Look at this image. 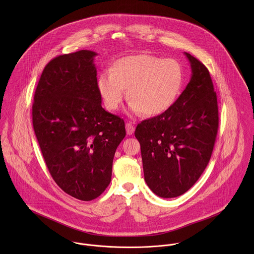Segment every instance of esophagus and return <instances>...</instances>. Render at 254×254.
Listing matches in <instances>:
<instances>
[{
	"label": "esophagus",
	"mask_w": 254,
	"mask_h": 254,
	"mask_svg": "<svg viewBox=\"0 0 254 254\" xmlns=\"http://www.w3.org/2000/svg\"><path fill=\"white\" fill-rule=\"evenodd\" d=\"M135 131V127L131 122H127L126 123V132L128 135H132Z\"/></svg>",
	"instance_id": "esophagus-1"
}]
</instances>
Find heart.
I'll use <instances>...</instances> for the list:
<instances>
[{
	"mask_svg": "<svg viewBox=\"0 0 254 254\" xmlns=\"http://www.w3.org/2000/svg\"><path fill=\"white\" fill-rule=\"evenodd\" d=\"M183 84L179 62L145 54L117 60L110 71H103L97 80L99 94L109 110L119 108L127 89L129 109L145 116H157L171 109Z\"/></svg>",
	"mask_w": 254,
	"mask_h": 254,
	"instance_id": "1",
	"label": "heart"
}]
</instances>
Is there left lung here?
Wrapping results in <instances>:
<instances>
[{
	"label": "left lung",
	"mask_w": 254,
	"mask_h": 254,
	"mask_svg": "<svg viewBox=\"0 0 254 254\" xmlns=\"http://www.w3.org/2000/svg\"><path fill=\"white\" fill-rule=\"evenodd\" d=\"M188 58L191 77L172 108L142 121L135 137L141 145L145 181L158 196L171 198L190 190L206 168L217 136V96L208 69Z\"/></svg>",
	"instance_id": "8db88e82"
}]
</instances>
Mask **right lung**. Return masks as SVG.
I'll return each mask as SVG.
<instances>
[{
  "label": "right lung",
  "mask_w": 254,
  "mask_h": 254,
  "mask_svg": "<svg viewBox=\"0 0 254 254\" xmlns=\"http://www.w3.org/2000/svg\"><path fill=\"white\" fill-rule=\"evenodd\" d=\"M96 56L82 50L52 60L32 106L34 132L50 174L63 190L84 201L108 188L115 150L126 135L124 120L102 107Z\"/></svg>",
  "instance_id": "obj_1"
}]
</instances>
